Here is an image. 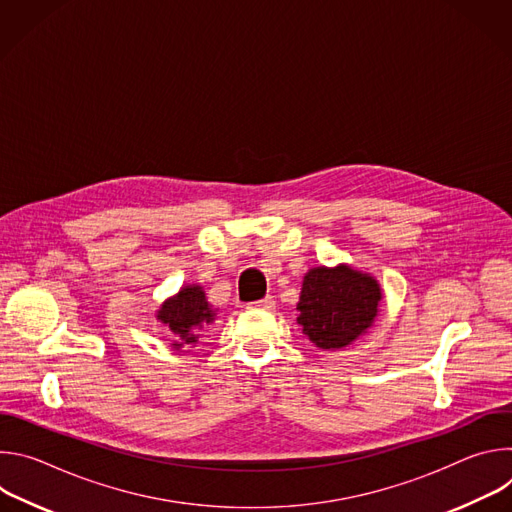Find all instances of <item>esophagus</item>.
Returning <instances> with one entry per match:
<instances>
[{"mask_svg": "<svg viewBox=\"0 0 512 512\" xmlns=\"http://www.w3.org/2000/svg\"><path fill=\"white\" fill-rule=\"evenodd\" d=\"M249 308H257V310H273V308H275V300H273L271 296H267V298H263V300H259V302L249 304Z\"/></svg>", "mask_w": 512, "mask_h": 512, "instance_id": "34e87169", "label": "esophagus"}]
</instances>
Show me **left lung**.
Segmentation results:
<instances>
[{
	"label": "left lung",
	"instance_id": "1",
	"mask_svg": "<svg viewBox=\"0 0 512 512\" xmlns=\"http://www.w3.org/2000/svg\"><path fill=\"white\" fill-rule=\"evenodd\" d=\"M381 304L383 289L375 275L348 263L320 265L304 275L298 324L318 348L340 350L369 332Z\"/></svg>",
	"mask_w": 512,
	"mask_h": 512
}]
</instances>
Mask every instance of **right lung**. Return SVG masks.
Masks as SVG:
<instances>
[{
  "label": "right lung",
  "mask_w": 512,
  "mask_h": 512,
  "mask_svg": "<svg viewBox=\"0 0 512 512\" xmlns=\"http://www.w3.org/2000/svg\"><path fill=\"white\" fill-rule=\"evenodd\" d=\"M156 318L170 330L172 350H182L198 342V330L210 326L216 318V308L206 300V291L198 283L180 287L178 294L164 300L156 310Z\"/></svg>",
  "instance_id": "1"
}]
</instances>
